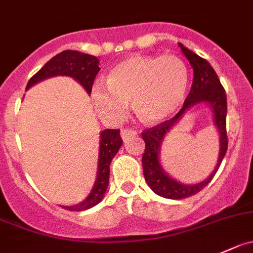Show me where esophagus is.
<instances>
[{
    "instance_id": "34e87169",
    "label": "esophagus",
    "mask_w": 253,
    "mask_h": 253,
    "mask_svg": "<svg viewBox=\"0 0 253 253\" xmlns=\"http://www.w3.org/2000/svg\"><path fill=\"white\" fill-rule=\"evenodd\" d=\"M137 132L134 131V129H131V128H122L121 129V137L122 139H127L128 137L131 136H136Z\"/></svg>"
}]
</instances>
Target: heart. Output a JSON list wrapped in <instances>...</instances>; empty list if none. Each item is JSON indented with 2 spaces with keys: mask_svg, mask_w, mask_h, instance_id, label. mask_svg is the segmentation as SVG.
<instances>
[{
  "mask_svg": "<svg viewBox=\"0 0 253 253\" xmlns=\"http://www.w3.org/2000/svg\"><path fill=\"white\" fill-rule=\"evenodd\" d=\"M188 83V68L179 56L134 55L119 63L107 82L95 83L91 97L97 112L112 121L126 116L132 99L137 116L154 125L178 110Z\"/></svg>",
  "mask_w": 253,
  "mask_h": 253,
  "instance_id": "b5f03b06",
  "label": "heart"
}]
</instances>
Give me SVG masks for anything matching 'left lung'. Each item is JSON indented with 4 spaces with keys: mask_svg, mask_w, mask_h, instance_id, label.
Returning <instances> with one entry per match:
<instances>
[{
    "mask_svg": "<svg viewBox=\"0 0 253 253\" xmlns=\"http://www.w3.org/2000/svg\"><path fill=\"white\" fill-rule=\"evenodd\" d=\"M181 51L194 70V79H193L192 89L189 91L183 107L180 111L171 117L170 120L161 122L153 127L146 128L142 132V138L144 139L146 148L142 156V166H143V174L147 184L156 194L167 199H184V198L192 197L199 193L211 181L216 174L222 159L227 151V131H226V114H227V101L224 86L220 83L219 77L215 70L212 69L209 61L197 55L194 51L189 50L188 48L179 43ZM198 102H208L212 105L214 110V119L218 129L220 132V156L217 167L211 176L204 182L195 186H185L174 181L167 176L161 169L158 161L159 148L165 133L171 128V126L180 118L181 115L188 108L194 106Z\"/></svg>",
    "mask_w": 253,
    "mask_h": 253,
    "instance_id": "obj_1",
    "label": "left lung"
}]
</instances>
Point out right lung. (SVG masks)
I'll use <instances>...</instances> for the list:
<instances>
[{
	"instance_id": "add662e5",
	"label": "right lung",
	"mask_w": 253,
	"mask_h": 253,
	"mask_svg": "<svg viewBox=\"0 0 253 253\" xmlns=\"http://www.w3.org/2000/svg\"><path fill=\"white\" fill-rule=\"evenodd\" d=\"M100 72L99 59L94 55L80 53L77 50H64L56 54L54 58L36 73L29 79L27 84V89L41 80L46 79L49 77L55 75H65L72 77L80 83L85 87L87 92H91L95 78ZM122 144V138L120 136V129H105L101 132L100 138V158H99V170H97V179L92 188L89 197L80 204L74 207H63L69 211H83L95 207L102 200L110 179V163L115 154L119 152Z\"/></svg>"
}]
</instances>
